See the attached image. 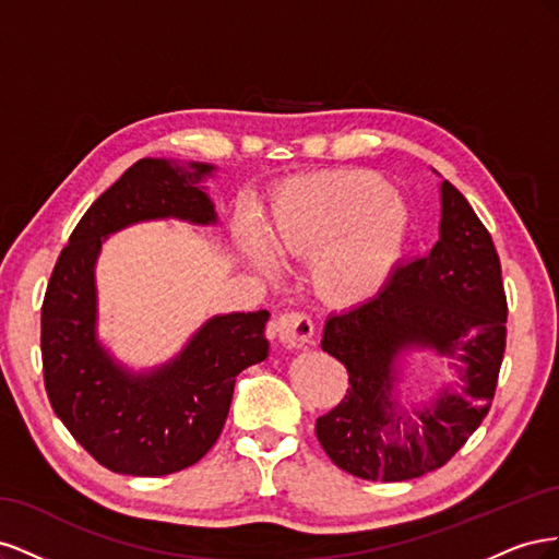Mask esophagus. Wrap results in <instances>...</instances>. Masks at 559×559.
I'll return each mask as SVG.
<instances>
[{
	"label": "esophagus",
	"mask_w": 559,
	"mask_h": 559,
	"mask_svg": "<svg viewBox=\"0 0 559 559\" xmlns=\"http://www.w3.org/2000/svg\"><path fill=\"white\" fill-rule=\"evenodd\" d=\"M275 331H277V337H280V343L284 347L302 349V347L310 343V337L314 333V326H312V319L308 314H302V312H284L277 319Z\"/></svg>",
	"instance_id": "1"
}]
</instances>
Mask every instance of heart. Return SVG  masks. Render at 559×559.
I'll return each mask as SVG.
<instances>
[{"mask_svg":"<svg viewBox=\"0 0 559 559\" xmlns=\"http://www.w3.org/2000/svg\"><path fill=\"white\" fill-rule=\"evenodd\" d=\"M411 233V210L364 173L300 179L282 189L261 233L242 226L245 259L270 273L273 259H310L317 289L337 302L373 298L392 277Z\"/></svg>","mask_w":559,"mask_h":559,"instance_id":"1","label":"heart"}]
</instances>
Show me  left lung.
I'll list each match as a JSON object with an SVG mask.
<instances>
[{
  "label": "left lung",
  "mask_w": 559,
  "mask_h": 559,
  "mask_svg": "<svg viewBox=\"0 0 559 559\" xmlns=\"http://www.w3.org/2000/svg\"><path fill=\"white\" fill-rule=\"evenodd\" d=\"M438 193L431 251L401 263L376 298L331 314L321 335L352 386L317 419V438L335 466L364 480L399 483L441 468L495 399L509 314L499 257L466 198L448 179ZM421 353L457 376L427 402L400 386Z\"/></svg>",
  "instance_id": "8db88e82"
}]
</instances>
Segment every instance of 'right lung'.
I'll return each instance as SVG.
<instances>
[{
    "label": "right lung",
    "instance_id": "1",
    "mask_svg": "<svg viewBox=\"0 0 559 559\" xmlns=\"http://www.w3.org/2000/svg\"><path fill=\"white\" fill-rule=\"evenodd\" d=\"M218 167L142 158L83 214L50 275L41 359L50 405L95 460L126 476H167L207 454L224 429L235 378L267 359V310L212 314L156 366L132 368L99 337L97 259L118 230L177 218L216 226L207 179Z\"/></svg>",
    "mask_w": 559,
    "mask_h": 559
}]
</instances>
